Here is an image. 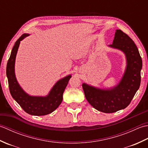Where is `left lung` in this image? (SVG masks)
<instances>
[{"instance_id":"obj_1","label":"left lung","mask_w":148,"mask_h":148,"mask_svg":"<svg viewBox=\"0 0 148 148\" xmlns=\"http://www.w3.org/2000/svg\"><path fill=\"white\" fill-rule=\"evenodd\" d=\"M109 46L121 50L127 59V67L117 86L100 89L86 83L82 84L88 102L94 108L105 113L123 109L130 104L140 84L143 62L133 40L121 30H116L113 42Z\"/></svg>"}]
</instances>
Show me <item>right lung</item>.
<instances>
[{"label":"right lung","mask_w":148,"mask_h":148,"mask_svg":"<svg viewBox=\"0 0 148 148\" xmlns=\"http://www.w3.org/2000/svg\"><path fill=\"white\" fill-rule=\"evenodd\" d=\"M29 36V34H23L16 40L12 49L6 67L9 88L12 98L27 113L34 116H44L54 111L62 103L63 93L71 77V75H69L57 81L50 90L48 95L45 97L30 96L25 92L16 78L14 64L20 41Z\"/></svg>","instance_id":"1"}]
</instances>
